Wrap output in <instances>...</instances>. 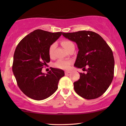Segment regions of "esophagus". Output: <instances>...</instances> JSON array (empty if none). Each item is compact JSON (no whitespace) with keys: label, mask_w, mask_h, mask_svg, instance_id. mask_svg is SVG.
Wrapping results in <instances>:
<instances>
[{"label":"esophagus","mask_w":126,"mask_h":126,"mask_svg":"<svg viewBox=\"0 0 126 126\" xmlns=\"http://www.w3.org/2000/svg\"><path fill=\"white\" fill-rule=\"evenodd\" d=\"M64 73H65V74L66 75V74H69L70 73H71V72L70 71H65Z\"/></svg>","instance_id":"esophagus-1"}]
</instances>
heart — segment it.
Listing matches in <instances>:
<instances>
[{
  "label": "heart",
  "mask_w": 126,
  "mask_h": 126,
  "mask_svg": "<svg viewBox=\"0 0 126 126\" xmlns=\"http://www.w3.org/2000/svg\"><path fill=\"white\" fill-rule=\"evenodd\" d=\"M61 44L63 45V47L67 50L69 47L73 45V43L71 41H69L68 39H64L61 42ZM56 43H53L52 44H51L49 48V54L51 57H52L53 56V53H54L56 47ZM72 62L70 60H58L55 63V66L56 68L61 69H68L71 64Z\"/></svg>",
  "instance_id": "1"
}]
</instances>
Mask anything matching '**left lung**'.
Returning <instances> with one entry per match:
<instances>
[{
  "label": "left lung",
  "mask_w": 126,
  "mask_h": 126,
  "mask_svg": "<svg viewBox=\"0 0 126 126\" xmlns=\"http://www.w3.org/2000/svg\"><path fill=\"white\" fill-rule=\"evenodd\" d=\"M62 35L77 44L79 49L74 66L85 69L74 83V90L82 97L92 100L102 95L113 81L114 58L110 47L101 36L94 32L79 31Z\"/></svg>",
  "instance_id": "left-lung-1"
}]
</instances>
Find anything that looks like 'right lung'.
<instances>
[{"mask_svg":"<svg viewBox=\"0 0 126 126\" xmlns=\"http://www.w3.org/2000/svg\"><path fill=\"white\" fill-rule=\"evenodd\" d=\"M62 34L37 29L21 40L16 47L12 71L19 88L28 97L43 100L57 90L59 81L64 76V71L52 68L44 74L42 70L50 61V45Z\"/></svg>","mask_w":126,"mask_h":126,"instance_id":"1","label":"right lung"}]
</instances>
